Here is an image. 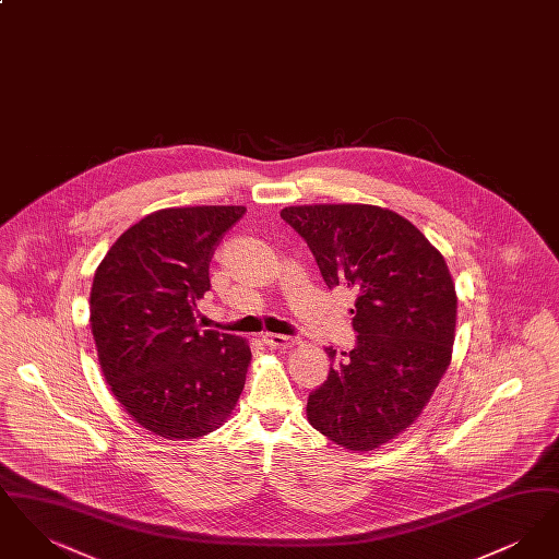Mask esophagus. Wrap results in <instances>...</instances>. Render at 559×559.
<instances>
[{"label":"esophagus","mask_w":559,"mask_h":559,"mask_svg":"<svg viewBox=\"0 0 559 559\" xmlns=\"http://www.w3.org/2000/svg\"><path fill=\"white\" fill-rule=\"evenodd\" d=\"M262 342H264L267 347H274V349H289V347L293 346L292 337H287V335H274V333L262 335Z\"/></svg>","instance_id":"34e87169"}]
</instances>
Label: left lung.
Returning <instances> with one entry per match:
<instances>
[{"instance_id": "obj_1", "label": "left lung", "mask_w": 559, "mask_h": 559, "mask_svg": "<svg viewBox=\"0 0 559 559\" xmlns=\"http://www.w3.org/2000/svg\"><path fill=\"white\" fill-rule=\"evenodd\" d=\"M281 217L308 242L329 289L354 297L356 347H326L331 371L308 421L349 451L394 440L451 365L456 293L442 253L402 215L374 205H295Z\"/></svg>"}]
</instances>
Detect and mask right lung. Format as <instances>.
<instances>
[{
    "mask_svg": "<svg viewBox=\"0 0 559 559\" xmlns=\"http://www.w3.org/2000/svg\"><path fill=\"white\" fill-rule=\"evenodd\" d=\"M240 205L169 207L142 217L96 267L90 324L115 399L138 426L192 440L226 424L251 362L249 344L199 331L197 301L210 292L219 239Z\"/></svg>",
    "mask_w": 559,
    "mask_h": 559,
    "instance_id": "right-lung-1",
    "label": "right lung"
}]
</instances>
